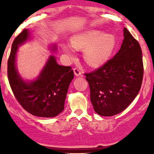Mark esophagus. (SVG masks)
Wrapping results in <instances>:
<instances>
[{
  "label": "esophagus",
  "mask_w": 154,
  "mask_h": 154,
  "mask_svg": "<svg viewBox=\"0 0 154 154\" xmlns=\"http://www.w3.org/2000/svg\"><path fill=\"white\" fill-rule=\"evenodd\" d=\"M74 72L76 76H82V71L79 69L78 68H74Z\"/></svg>",
  "instance_id": "esophagus-1"
}]
</instances>
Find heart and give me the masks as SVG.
Segmentation results:
<instances>
[{"instance_id": "heart-1", "label": "heart", "mask_w": 154, "mask_h": 154, "mask_svg": "<svg viewBox=\"0 0 154 154\" xmlns=\"http://www.w3.org/2000/svg\"><path fill=\"white\" fill-rule=\"evenodd\" d=\"M71 45L77 49H84L85 61L90 66H96L105 63L112 54L116 39L112 34L105 33L97 29H90L75 35ZM68 52L67 48H65Z\"/></svg>"}]
</instances>
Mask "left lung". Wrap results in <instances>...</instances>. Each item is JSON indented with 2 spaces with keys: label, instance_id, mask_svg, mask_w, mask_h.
I'll list each match as a JSON object with an SVG mask.
<instances>
[{
  "label": "left lung",
  "instance_id": "obj_1",
  "mask_svg": "<svg viewBox=\"0 0 154 154\" xmlns=\"http://www.w3.org/2000/svg\"><path fill=\"white\" fill-rule=\"evenodd\" d=\"M124 36L121 49L113 58L94 71L85 73L94 110L101 116L124 111L142 86L144 67L140 45L125 27Z\"/></svg>",
  "mask_w": 154,
  "mask_h": 154
}]
</instances>
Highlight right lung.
I'll return each mask as SVG.
<instances>
[{
  "instance_id": "add662e5",
  "label": "right lung",
  "mask_w": 154,
  "mask_h": 154,
  "mask_svg": "<svg viewBox=\"0 0 154 154\" xmlns=\"http://www.w3.org/2000/svg\"><path fill=\"white\" fill-rule=\"evenodd\" d=\"M28 33L27 29H23L12 43L7 63L9 83L16 100L26 111L38 117H55L64 109L74 71L70 66L58 65L55 57H50L38 78L25 83L17 73L15 61L18 45L27 39Z\"/></svg>"
}]
</instances>
